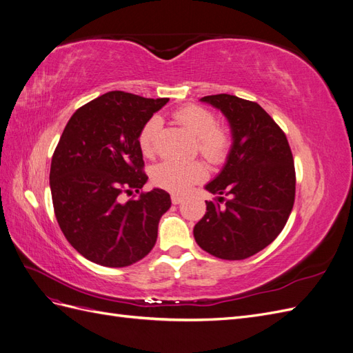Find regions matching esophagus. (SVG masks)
<instances>
[{"instance_id":"1","label":"esophagus","mask_w":353,"mask_h":353,"mask_svg":"<svg viewBox=\"0 0 353 353\" xmlns=\"http://www.w3.org/2000/svg\"><path fill=\"white\" fill-rule=\"evenodd\" d=\"M170 200H172L174 205H179V203L183 201L184 199H183V196H179V194H172V196H170Z\"/></svg>"}]
</instances>
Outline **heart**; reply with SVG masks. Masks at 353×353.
Returning a JSON list of instances; mask_svg holds the SVG:
<instances>
[{"label":"heart","instance_id":"1","mask_svg":"<svg viewBox=\"0 0 353 353\" xmlns=\"http://www.w3.org/2000/svg\"><path fill=\"white\" fill-rule=\"evenodd\" d=\"M175 119L185 130L197 138V150L210 163H222L231 150V135L225 128L218 126L215 114L200 105H184L174 113ZM162 128V119L152 116L138 134V145L144 156H153L156 138ZM206 176V168L200 162H179V160H163L153 168V183L157 187L183 193L191 184Z\"/></svg>","mask_w":353,"mask_h":353}]
</instances>
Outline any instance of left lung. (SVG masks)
<instances>
[{
  "label": "left lung",
  "mask_w": 353,
  "mask_h": 353,
  "mask_svg": "<svg viewBox=\"0 0 353 353\" xmlns=\"http://www.w3.org/2000/svg\"><path fill=\"white\" fill-rule=\"evenodd\" d=\"M200 101L227 117L232 144L222 170L205 187L216 199L206 201L194 239L216 258L241 261L271 244L290 216L296 193L293 154L281 128L258 103L230 94L206 95Z\"/></svg>",
  "instance_id": "left-lung-1"
}]
</instances>
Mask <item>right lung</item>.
I'll return each mask as SVG.
<instances>
[{"label": "right lung", "instance_id": "1", "mask_svg": "<svg viewBox=\"0 0 353 353\" xmlns=\"http://www.w3.org/2000/svg\"><path fill=\"white\" fill-rule=\"evenodd\" d=\"M168 101L105 92L74 112L60 137L50 169L52 206L68 241L94 263L122 268L154 248L170 196L140 193L148 176L138 134ZM134 190L141 196L121 201Z\"/></svg>", "mask_w": 353, "mask_h": 353}]
</instances>
